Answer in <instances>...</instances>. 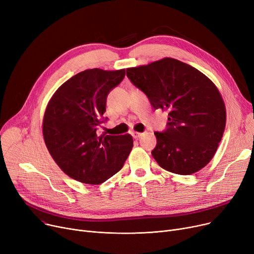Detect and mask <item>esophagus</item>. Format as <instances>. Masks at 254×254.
<instances>
[{
  "instance_id": "34e87169",
  "label": "esophagus",
  "mask_w": 254,
  "mask_h": 254,
  "mask_svg": "<svg viewBox=\"0 0 254 254\" xmlns=\"http://www.w3.org/2000/svg\"><path fill=\"white\" fill-rule=\"evenodd\" d=\"M142 135H143V132H139V131H132V132H131V136L134 137L135 139L140 138Z\"/></svg>"
}]
</instances>
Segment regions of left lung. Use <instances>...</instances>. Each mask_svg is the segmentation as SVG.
<instances>
[{
  "label": "left lung",
  "mask_w": 254,
  "mask_h": 254,
  "mask_svg": "<svg viewBox=\"0 0 254 254\" xmlns=\"http://www.w3.org/2000/svg\"><path fill=\"white\" fill-rule=\"evenodd\" d=\"M154 109L168 112V128L155 131L151 151L166 171L190 175L207 166L221 141L226 110L216 85L193 66L172 58L127 69Z\"/></svg>",
  "instance_id": "8db88e82"
}]
</instances>
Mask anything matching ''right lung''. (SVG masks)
<instances>
[{
	"label": "right lung",
	"mask_w": 254,
	"mask_h": 254,
	"mask_svg": "<svg viewBox=\"0 0 254 254\" xmlns=\"http://www.w3.org/2000/svg\"><path fill=\"white\" fill-rule=\"evenodd\" d=\"M125 75V69L82 71L63 83L47 104L42 126L46 147L64 174L79 182H105L122 170L131 151L129 134L98 135L107 96Z\"/></svg>",
	"instance_id": "obj_1"
}]
</instances>
